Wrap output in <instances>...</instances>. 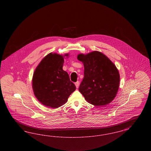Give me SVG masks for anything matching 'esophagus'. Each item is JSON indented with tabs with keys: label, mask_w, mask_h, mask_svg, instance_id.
Listing matches in <instances>:
<instances>
[{
	"label": "esophagus",
	"mask_w": 151,
	"mask_h": 151,
	"mask_svg": "<svg viewBox=\"0 0 151 151\" xmlns=\"http://www.w3.org/2000/svg\"><path fill=\"white\" fill-rule=\"evenodd\" d=\"M75 86H76V88H78L79 86V81H77V82H76L75 83Z\"/></svg>",
	"instance_id": "obj_1"
}]
</instances>
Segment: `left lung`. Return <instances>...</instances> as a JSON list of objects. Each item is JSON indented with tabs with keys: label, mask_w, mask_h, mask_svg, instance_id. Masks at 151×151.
<instances>
[{
	"label": "left lung",
	"mask_w": 151,
	"mask_h": 151,
	"mask_svg": "<svg viewBox=\"0 0 151 151\" xmlns=\"http://www.w3.org/2000/svg\"><path fill=\"white\" fill-rule=\"evenodd\" d=\"M78 59L84 67V79L79 92L94 106L108 105L114 99L118 91L120 76L114 64L102 52L94 51L80 54Z\"/></svg>",
	"instance_id": "1"
}]
</instances>
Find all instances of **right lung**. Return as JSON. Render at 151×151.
Here are the masks:
<instances>
[{
  "label": "right lung",
  "mask_w": 151,
  "mask_h": 151,
  "mask_svg": "<svg viewBox=\"0 0 151 151\" xmlns=\"http://www.w3.org/2000/svg\"><path fill=\"white\" fill-rule=\"evenodd\" d=\"M64 56L50 53L41 61L33 73L32 88L36 97L43 105L51 108L62 106L76 89L68 73L63 71Z\"/></svg>",
  "instance_id": "add662e5"
}]
</instances>
